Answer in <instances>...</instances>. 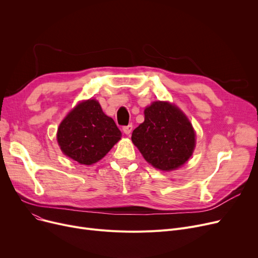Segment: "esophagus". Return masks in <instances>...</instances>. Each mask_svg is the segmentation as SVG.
I'll return each mask as SVG.
<instances>
[{"mask_svg":"<svg viewBox=\"0 0 258 258\" xmlns=\"http://www.w3.org/2000/svg\"><path fill=\"white\" fill-rule=\"evenodd\" d=\"M122 131L124 132V134H125V135H130V134L132 133V131H133V125H132V124L125 125V126L122 127Z\"/></svg>","mask_w":258,"mask_h":258,"instance_id":"34e87169","label":"esophagus"}]
</instances>
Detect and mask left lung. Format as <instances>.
<instances>
[{
  "label": "left lung",
  "mask_w": 258,
  "mask_h": 258,
  "mask_svg": "<svg viewBox=\"0 0 258 258\" xmlns=\"http://www.w3.org/2000/svg\"><path fill=\"white\" fill-rule=\"evenodd\" d=\"M144 122L132 134V141L144 159L161 170L183 165L192 155L196 135L178 107L156 101L145 108Z\"/></svg>",
  "instance_id": "left-lung-1"
}]
</instances>
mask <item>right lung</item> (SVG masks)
Returning <instances> with one entry per match:
<instances>
[{
	"label": "right lung",
	"instance_id": "1",
	"mask_svg": "<svg viewBox=\"0 0 258 258\" xmlns=\"http://www.w3.org/2000/svg\"><path fill=\"white\" fill-rule=\"evenodd\" d=\"M121 137L115 121L96 100L79 103L60 123L57 141L62 153L80 164L102 159Z\"/></svg>",
	"mask_w": 258,
	"mask_h": 258
}]
</instances>
